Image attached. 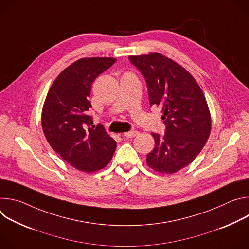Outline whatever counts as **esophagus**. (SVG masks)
<instances>
[{"mask_svg": "<svg viewBox=\"0 0 249 249\" xmlns=\"http://www.w3.org/2000/svg\"><path fill=\"white\" fill-rule=\"evenodd\" d=\"M138 134H139V132H138V131L131 130V131H128V132L124 133V136H125V137H127V138H134V137H136Z\"/></svg>", "mask_w": 249, "mask_h": 249, "instance_id": "34e87169", "label": "esophagus"}]
</instances>
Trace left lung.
<instances>
[{
	"instance_id": "left-lung-1",
	"label": "left lung",
	"mask_w": 249,
	"mask_h": 249,
	"mask_svg": "<svg viewBox=\"0 0 249 249\" xmlns=\"http://www.w3.org/2000/svg\"><path fill=\"white\" fill-rule=\"evenodd\" d=\"M146 80L150 104L160 106L164 135L153 133L156 146L147 156L158 172L174 173L199 155L211 132L205 96L187 71L160 53L130 56Z\"/></svg>"
}]
</instances>
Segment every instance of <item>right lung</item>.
<instances>
[{"label": "right lung", "instance_id": "add662e5", "mask_svg": "<svg viewBox=\"0 0 249 249\" xmlns=\"http://www.w3.org/2000/svg\"><path fill=\"white\" fill-rule=\"evenodd\" d=\"M114 58L80 59L66 68L52 84L42 109V129L51 148L75 168L91 172L111 160L116 142L101 124L93 125L89 99L91 85Z\"/></svg>", "mask_w": 249, "mask_h": 249}]
</instances>
